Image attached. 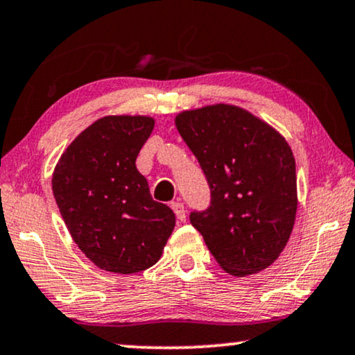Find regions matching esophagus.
Listing matches in <instances>:
<instances>
[{
  "label": "esophagus",
  "mask_w": 355,
  "mask_h": 355,
  "mask_svg": "<svg viewBox=\"0 0 355 355\" xmlns=\"http://www.w3.org/2000/svg\"><path fill=\"white\" fill-rule=\"evenodd\" d=\"M172 209H173L175 216H177V219H178V220H180V222H185V220H187L185 206H183L180 201H175V202H172Z\"/></svg>",
  "instance_id": "esophagus-1"
}]
</instances>
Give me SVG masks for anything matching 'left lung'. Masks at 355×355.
<instances>
[{"label": "left lung", "instance_id": "8db88e82", "mask_svg": "<svg viewBox=\"0 0 355 355\" xmlns=\"http://www.w3.org/2000/svg\"><path fill=\"white\" fill-rule=\"evenodd\" d=\"M200 160L211 206L190 220L230 276L257 274L279 258L295 224V159L284 136L252 112L214 103L175 116Z\"/></svg>", "mask_w": 355, "mask_h": 355}]
</instances>
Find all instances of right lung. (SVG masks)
Masks as SVG:
<instances>
[{
	"label": "right lung",
	"instance_id": "1",
	"mask_svg": "<svg viewBox=\"0 0 355 355\" xmlns=\"http://www.w3.org/2000/svg\"><path fill=\"white\" fill-rule=\"evenodd\" d=\"M154 123L148 115L98 118L55 165L60 214L74 243L103 271L135 274L154 266L172 235L173 211L153 200L136 168Z\"/></svg>",
	"mask_w": 355,
	"mask_h": 355
}]
</instances>
